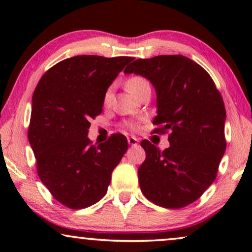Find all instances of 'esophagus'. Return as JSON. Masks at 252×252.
<instances>
[{"mask_svg":"<svg viewBox=\"0 0 252 252\" xmlns=\"http://www.w3.org/2000/svg\"><path fill=\"white\" fill-rule=\"evenodd\" d=\"M127 141H128L129 146H132V147H135V146H137V144H139V140H137L136 137H134V136L128 137Z\"/></svg>","mask_w":252,"mask_h":252,"instance_id":"34e87169","label":"esophagus"}]
</instances>
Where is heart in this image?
Wrapping results in <instances>:
<instances>
[{
    "mask_svg": "<svg viewBox=\"0 0 252 252\" xmlns=\"http://www.w3.org/2000/svg\"><path fill=\"white\" fill-rule=\"evenodd\" d=\"M146 86H149V82H148L146 79L142 78V77H132L130 79H128V81L126 82V87L128 91L132 93L133 95H136L137 93H139L140 89H142L143 87H146ZM110 89L108 92L105 93L104 95V101L108 102L109 101V97H110ZM130 128H134V124L133 123H128L127 124Z\"/></svg>",
    "mask_w": 252,
    "mask_h": 252,
    "instance_id": "b5f03b06",
    "label": "heart"
}]
</instances>
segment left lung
<instances>
[{"label": "left lung", "mask_w": 252, "mask_h": 252, "mask_svg": "<svg viewBox=\"0 0 252 252\" xmlns=\"http://www.w3.org/2000/svg\"><path fill=\"white\" fill-rule=\"evenodd\" d=\"M137 74L156 91L157 133L170 132L160 151L149 141L141 146L146 160L137 170L140 188L155 204L180 209L190 204L217 177L225 154L226 110L208 72L181 55L136 60L124 71Z\"/></svg>", "instance_id": "obj_1"}]
</instances>
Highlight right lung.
<instances>
[{"label": "right lung", "mask_w": 252, "mask_h": 252, "mask_svg": "<svg viewBox=\"0 0 252 252\" xmlns=\"http://www.w3.org/2000/svg\"><path fill=\"white\" fill-rule=\"evenodd\" d=\"M133 60L95 55L66 58L43 74L33 93L29 141L37 174L67 208L85 209L104 197L112 171L127 151L122 134L97 147L87 135L110 85Z\"/></svg>", "instance_id": "1"}]
</instances>
